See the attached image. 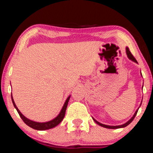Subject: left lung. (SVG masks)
<instances>
[{
	"mask_svg": "<svg viewBox=\"0 0 153 153\" xmlns=\"http://www.w3.org/2000/svg\"><path fill=\"white\" fill-rule=\"evenodd\" d=\"M126 54H127V58H128L129 60H131V61L136 62V63H138L137 61V60H136L135 58H134V56H132V54H131V52L129 51L128 47H126ZM141 76H142V74H141ZM143 86H142V89H143ZM142 100H143V98H142ZM141 104H142V101H141V104H140L139 108H137V111H136L135 113H134V114L133 115V116L131 117V118L130 119H129V120L128 121H127V122H126V123H124V124H123V125H116V126H113V125H104V124H102V123H101L98 122V121L96 120L95 118H93V117H92V118H93V120L95 121V122L96 123H97V125H100V126H102V127H105V128H108V129H118V128H123V127H127V125H129L131 122H132V120H134V118L135 116H137V112H138V110H139V107H140V106H141Z\"/></svg>",
	"mask_w": 153,
	"mask_h": 153,
	"instance_id": "8db88e82",
	"label": "left lung"
}]
</instances>
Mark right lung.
Segmentation results:
<instances>
[{"instance_id": "obj_1", "label": "right lung", "mask_w": 153, "mask_h": 153, "mask_svg": "<svg viewBox=\"0 0 153 153\" xmlns=\"http://www.w3.org/2000/svg\"><path fill=\"white\" fill-rule=\"evenodd\" d=\"M70 96L71 95H70L68 98H67V100H65V102L63 106H62V108H61V110H60L59 114H58L55 118L52 119V120H49V121H47V122H43V123L35 122V121L31 120H30V119L27 118L26 116H24V115L21 113L20 111L19 110L17 106H16L15 103H14L12 95H11V97H12V103H13L14 108H15L16 111H17L18 114L20 116L21 118L22 119L23 121H24V122L26 123L28 126H29L30 127H31V128H33L34 129H37V130H46V129H49L53 128V127L57 126V125L58 124H60V122L63 120V118L65 117V111H66L67 106H68V102H69V100H70Z\"/></svg>"}]
</instances>
